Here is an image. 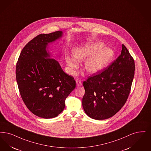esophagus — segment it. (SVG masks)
I'll return each mask as SVG.
<instances>
[{
    "instance_id": "esophagus-1",
    "label": "esophagus",
    "mask_w": 151,
    "mask_h": 151,
    "mask_svg": "<svg viewBox=\"0 0 151 151\" xmlns=\"http://www.w3.org/2000/svg\"><path fill=\"white\" fill-rule=\"evenodd\" d=\"M76 86H81L82 85V83L81 82V81H80L79 80H76Z\"/></svg>"
}]
</instances>
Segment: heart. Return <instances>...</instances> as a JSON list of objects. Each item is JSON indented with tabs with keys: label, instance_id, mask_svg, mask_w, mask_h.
<instances>
[{
	"label": "heart",
	"instance_id": "heart-1",
	"mask_svg": "<svg viewBox=\"0 0 151 151\" xmlns=\"http://www.w3.org/2000/svg\"><path fill=\"white\" fill-rule=\"evenodd\" d=\"M102 42H91L73 49V57H66L67 64L71 68L78 66L76 61L86 60L83 70L89 74H96L105 69L113 60L115 53L112 49L104 48Z\"/></svg>",
	"mask_w": 151,
	"mask_h": 151
}]
</instances>
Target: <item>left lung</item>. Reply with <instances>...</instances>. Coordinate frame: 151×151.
<instances>
[{"mask_svg":"<svg viewBox=\"0 0 151 151\" xmlns=\"http://www.w3.org/2000/svg\"><path fill=\"white\" fill-rule=\"evenodd\" d=\"M134 71V60L122 44L121 53L114 63L83 82L85 93L82 104L85 114L101 120L119 112L130 93Z\"/></svg>","mask_w":151,"mask_h":151,"instance_id":"1","label":"left lung"}]
</instances>
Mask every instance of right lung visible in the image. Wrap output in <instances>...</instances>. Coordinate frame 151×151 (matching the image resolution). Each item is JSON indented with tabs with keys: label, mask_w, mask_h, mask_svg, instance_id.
Segmentation results:
<instances>
[{
	"label": "right lung",
	"mask_w": 151,
	"mask_h": 151,
	"mask_svg": "<svg viewBox=\"0 0 151 151\" xmlns=\"http://www.w3.org/2000/svg\"><path fill=\"white\" fill-rule=\"evenodd\" d=\"M63 32L40 34L22 50L16 65V80L27 109L38 117L51 119L63 111L65 99L76 82L65 73L59 62L50 58L49 44L60 39Z\"/></svg>",
	"instance_id": "add662e5"
}]
</instances>
